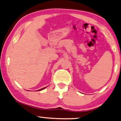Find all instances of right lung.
<instances>
[{
  "instance_id": "add662e5",
  "label": "right lung",
  "mask_w": 121,
  "mask_h": 121,
  "mask_svg": "<svg viewBox=\"0 0 121 121\" xmlns=\"http://www.w3.org/2000/svg\"><path fill=\"white\" fill-rule=\"evenodd\" d=\"M46 88V87H44V88H41V89H40V90H38V91H41V90H43V89H44V88Z\"/></svg>"
}]
</instances>
